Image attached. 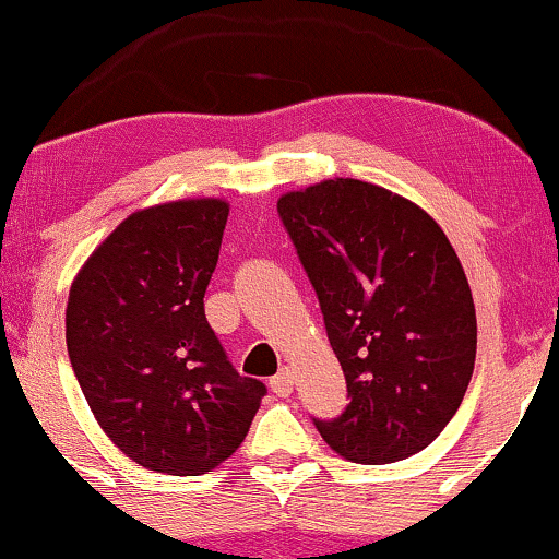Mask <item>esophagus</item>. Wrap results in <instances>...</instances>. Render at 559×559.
Listing matches in <instances>:
<instances>
[{"label":"esophagus","mask_w":559,"mask_h":559,"mask_svg":"<svg viewBox=\"0 0 559 559\" xmlns=\"http://www.w3.org/2000/svg\"><path fill=\"white\" fill-rule=\"evenodd\" d=\"M271 391L275 396H288L294 391V378H292V370H281L278 376L271 378Z\"/></svg>","instance_id":"34e87169"}]
</instances>
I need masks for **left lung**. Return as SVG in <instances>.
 <instances>
[{
  "mask_svg": "<svg viewBox=\"0 0 559 559\" xmlns=\"http://www.w3.org/2000/svg\"><path fill=\"white\" fill-rule=\"evenodd\" d=\"M323 310L349 404L316 420L338 457L418 454L457 413L476 362V307L452 243L383 186L325 178L278 199Z\"/></svg>",
  "mask_w": 559,
  "mask_h": 559,
  "instance_id": "left-lung-1",
  "label": "left lung"
}]
</instances>
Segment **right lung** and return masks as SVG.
I'll return each mask as SVG.
<instances>
[{
	"label": "right lung",
	"instance_id": "1",
	"mask_svg": "<svg viewBox=\"0 0 559 559\" xmlns=\"http://www.w3.org/2000/svg\"><path fill=\"white\" fill-rule=\"evenodd\" d=\"M230 204L178 199L136 210L70 286V365L99 428L126 457L202 476L241 447L265 386L228 362L204 318Z\"/></svg>",
	"mask_w": 559,
	"mask_h": 559
}]
</instances>
